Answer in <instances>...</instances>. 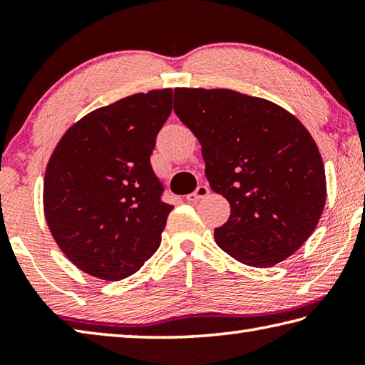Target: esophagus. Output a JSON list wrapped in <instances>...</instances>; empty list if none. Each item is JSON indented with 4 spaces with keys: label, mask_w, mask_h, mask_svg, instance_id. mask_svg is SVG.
<instances>
[{
    "label": "esophagus",
    "mask_w": 365,
    "mask_h": 365,
    "mask_svg": "<svg viewBox=\"0 0 365 365\" xmlns=\"http://www.w3.org/2000/svg\"><path fill=\"white\" fill-rule=\"evenodd\" d=\"M209 187L207 185H200V187H197L193 193H190L188 196H187V201H190V202H196V201H200V200H202V197H206L207 195H209Z\"/></svg>",
    "instance_id": "34e87169"
}]
</instances>
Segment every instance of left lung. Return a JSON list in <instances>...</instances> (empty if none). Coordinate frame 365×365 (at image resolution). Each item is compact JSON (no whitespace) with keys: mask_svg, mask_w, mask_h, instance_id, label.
<instances>
[{"mask_svg":"<svg viewBox=\"0 0 365 365\" xmlns=\"http://www.w3.org/2000/svg\"><path fill=\"white\" fill-rule=\"evenodd\" d=\"M174 110L201 145L212 191L230 205L214 230L227 255L272 267L316 230L325 168L307 128L279 104L227 88H175Z\"/></svg>","mask_w":365,"mask_h":365,"instance_id":"obj_1","label":"left lung"}]
</instances>
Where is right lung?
<instances>
[{
	"label": "right lung",
	"instance_id": "1",
	"mask_svg": "<svg viewBox=\"0 0 365 365\" xmlns=\"http://www.w3.org/2000/svg\"><path fill=\"white\" fill-rule=\"evenodd\" d=\"M172 113V88L91 110L67 128L48 160L43 211L66 257L106 282L127 279L158 251L174 206L150 156Z\"/></svg>",
	"mask_w": 365,
	"mask_h": 365
}]
</instances>
